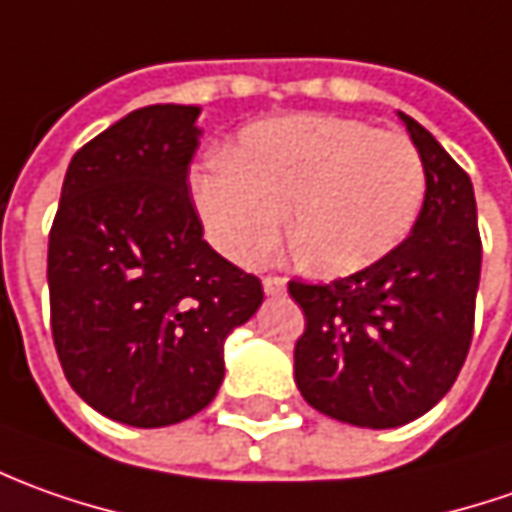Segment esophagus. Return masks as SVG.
Returning a JSON list of instances; mask_svg holds the SVG:
<instances>
[{
  "mask_svg": "<svg viewBox=\"0 0 512 512\" xmlns=\"http://www.w3.org/2000/svg\"><path fill=\"white\" fill-rule=\"evenodd\" d=\"M263 291L266 294H283L286 291V280L283 277H277V274H269V277H263Z\"/></svg>",
  "mask_w": 512,
  "mask_h": 512,
  "instance_id": "1",
  "label": "esophagus"
}]
</instances>
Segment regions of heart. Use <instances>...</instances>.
I'll list each match as a JSON object with an SVG mask.
<instances>
[{"instance_id":"1","label":"heart","mask_w":512,"mask_h":512,"mask_svg":"<svg viewBox=\"0 0 512 512\" xmlns=\"http://www.w3.org/2000/svg\"><path fill=\"white\" fill-rule=\"evenodd\" d=\"M192 198L229 257L272 255L291 206V249L314 274L360 272L394 252L425 201V164L402 133L343 115H286L240 133L192 175Z\"/></svg>"}]
</instances>
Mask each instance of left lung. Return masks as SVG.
<instances>
[{
	"mask_svg": "<svg viewBox=\"0 0 512 512\" xmlns=\"http://www.w3.org/2000/svg\"><path fill=\"white\" fill-rule=\"evenodd\" d=\"M425 164V201L411 235L368 269L331 283L289 280L306 314L294 382L320 414L360 428H397L428 414L465 365L482 238L470 175L402 113Z\"/></svg>",
	"mask_w": 512,
	"mask_h": 512,
	"instance_id": "8db88e82",
	"label": "left lung"
}]
</instances>
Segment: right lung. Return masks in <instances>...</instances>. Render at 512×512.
<instances>
[{
  "label": "right lung",
  "instance_id": "add662e5",
  "mask_svg": "<svg viewBox=\"0 0 512 512\" xmlns=\"http://www.w3.org/2000/svg\"><path fill=\"white\" fill-rule=\"evenodd\" d=\"M198 107L124 115L70 161L47 243L50 331L70 388L98 414L164 428L223 382V340L263 283L203 240L189 198Z\"/></svg>",
  "mask_w": 512,
  "mask_h": 512
}]
</instances>
